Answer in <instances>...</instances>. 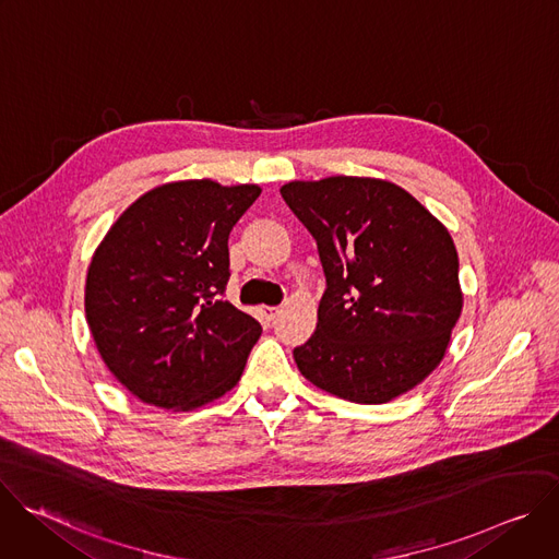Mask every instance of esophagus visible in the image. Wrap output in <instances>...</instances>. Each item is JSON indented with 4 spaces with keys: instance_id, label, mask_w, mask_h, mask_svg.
Here are the masks:
<instances>
[{
    "instance_id": "1",
    "label": "esophagus",
    "mask_w": 559,
    "mask_h": 559,
    "mask_svg": "<svg viewBox=\"0 0 559 559\" xmlns=\"http://www.w3.org/2000/svg\"><path fill=\"white\" fill-rule=\"evenodd\" d=\"M261 313L267 323H274L276 316L281 313V307H261Z\"/></svg>"
}]
</instances>
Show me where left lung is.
Returning a JSON list of instances; mask_svg holds the SVG:
<instances>
[{
    "instance_id": "8db88e82",
    "label": "left lung",
    "mask_w": 559,
    "mask_h": 559,
    "mask_svg": "<svg viewBox=\"0 0 559 559\" xmlns=\"http://www.w3.org/2000/svg\"><path fill=\"white\" fill-rule=\"evenodd\" d=\"M281 194L316 238L328 289L294 349L318 389L382 405L444 358L462 311L449 229L401 186L369 177L292 181Z\"/></svg>"
}]
</instances>
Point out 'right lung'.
<instances>
[{"instance_id": "add662e5", "label": "right lung", "mask_w": 559, "mask_h": 559, "mask_svg": "<svg viewBox=\"0 0 559 559\" xmlns=\"http://www.w3.org/2000/svg\"><path fill=\"white\" fill-rule=\"evenodd\" d=\"M259 194L210 179L158 186L95 250L86 321L106 367L139 401L192 412L241 378L263 330L223 298L227 238Z\"/></svg>"}]
</instances>
